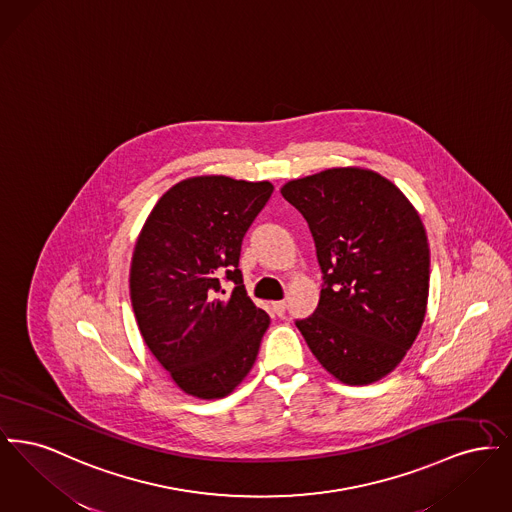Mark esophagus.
Returning <instances> with one entry per match:
<instances>
[{"label": "esophagus", "mask_w": 512, "mask_h": 512, "mask_svg": "<svg viewBox=\"0 0 512 512\" xmlns=\"http://www.w3.org/2000/svg\"><path fill=\"white\" fill-rule=\"evenodd\" d=\"M272 309H274L276 315H284V311H286V301H274V303H272Z\"/></svg>", "instance_id": "obj_1"}]
</instances>
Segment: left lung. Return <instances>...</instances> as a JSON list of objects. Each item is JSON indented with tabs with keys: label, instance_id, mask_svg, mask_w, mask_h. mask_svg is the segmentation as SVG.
<instances>
[{
	"label": "left lung",
	"instance_id": "obj_1",
	"mask_svg": "<svg viewBox=\"0 0 512 512\" xmlns=\"http://www.w3.org/2000/svg\"><path fill=\"white\" fill-rule=\"evenodd\" d=\"M280 192L305 217L324 274L315 315L297 320L336 380L366 386L403 361L428 307L430 247L413 203L363 167H332Z\"/></svg>",
	"mask_w": 512,
	"mask_h": 512
}]
</instances>
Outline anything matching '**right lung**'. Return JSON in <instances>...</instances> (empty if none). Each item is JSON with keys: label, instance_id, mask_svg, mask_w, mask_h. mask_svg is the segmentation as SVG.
I'll return each mask as SVG.
<instances>
[{"label": "right lung", "instance_id": "add662e5", "mask_svg": "<svg viewBox=\"0 0 512 512\" xmlns=\"http://www.w3.org/2000/svg\"><path fill=\"white\" fill-rule=\"evenodd\" d=\"M274 186L203 174L155 203L130 263L140 334L172 382L197 399L236 390L255 365L270 318L245 293L240 251ZM237 288L222 298L219 276Z\"/></svg>", "mask_w": 512, "mask_h": 512}]
</instances>
